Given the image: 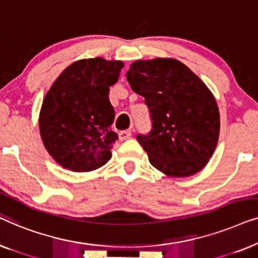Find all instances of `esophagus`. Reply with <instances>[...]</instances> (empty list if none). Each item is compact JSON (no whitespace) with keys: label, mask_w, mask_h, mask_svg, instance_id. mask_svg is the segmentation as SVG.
I'll list each match as a JSON object with an SVG mask.
<instances>
[{"label":"esophagus","mask_w":258,"mask_h":258,"mask_svg":"<svg viewBox=\"0 0 258 258\" xmlns=\"http://www.w3.org/2000/svg\"><path fill=\"white\" fill-rule=\"evenodd\" d=\"M130 136H132V130H123V132L119 133V139L122 141L128 140Z\"/></svg>","instance_id":"obj_1"}]
</instances>
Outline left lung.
<instances>
[{"instance_id":"8db88e82","label":"left lung","mask_w":258,"mask_h":258,"mask_svg":"<svg viewBox=\"0 0 258 258\" xmlns=\"http://www.w3.org/2000/svg\"><path fill=\"white\" fill-rule=\"evenodd\" d=\"M126 80L150 110L153 130L137 141L151 165L169 177L202 170L220 136V111L206 83L182 62L162 57L133 62Z\"/></svg>"}]
</instances>
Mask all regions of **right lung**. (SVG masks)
Instances as JSON below:
<instances>
[{
    "mask_svg": "<svg viewBox=\"0 0 258 258\" xmlns=\"http://www.w3.org/2000/svg\"><path fill=\"white\" fill-rule=\"evenodd\" d=\"M122 61L83 58L63 70L45 94L40 111L41 139L62 168L88 172L111 158L118 135L110 128L115 110L109 88L118 81Z\"/></svg>",
    "mask_w": 258,
    "mask_h": 258,
    "instance_id": "add662e5",
    "label": "right lung"
}]
</instances>
